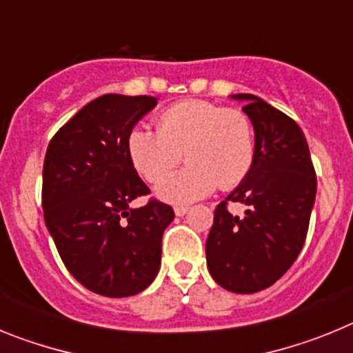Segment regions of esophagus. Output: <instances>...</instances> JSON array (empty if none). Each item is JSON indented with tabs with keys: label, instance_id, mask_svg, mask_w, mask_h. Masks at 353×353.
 Wrapping results in <instances>:
<instances>
[{
	"label": "esophagus",
	"instance_id": "1",
	"mask_svg": "<svg viewBox=\"0 0 353 353\" xmlns=\"http://www.w3.org/2000/svg\"><path fill=\"white\" fill-rule=\"evenodd\" d=\"M187 212H189V207H185V205H176L174 207V214L176 215H185Z\"/></svg>",
	"mask_w": 353,
	"mask_h": 353
}]
</instances>
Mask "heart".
Masks as SVG:
<instances>
[{"label":"heart","mask_w":353,"mask_h":353,"mask_svg":"<svg viewBox=\"0 0 353 353\" xmlns=\"http://www.w3.org/2000/svg\"><path fill=\"white\" fill-rule=\"evenodd\" d=\"M127 154L146 182L164 179L187 159L183 170L157 187L166 201L203 198L219 187L230 191L249 174L254 162V132L248 114L208 101H180L162 109L155 130L134 127L127 134Z\"/></svg>","instance_id":"obj_1"}]
</instances>
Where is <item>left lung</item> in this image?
I'll use <instances>...</instances> for the list:
<instances>
[{"mask_svg":"<svg viewBox=\"0 0 353 353\" xmlns=\"http://www.w3.org/2000/svg\"><path fill=\"white\" fill-rule=\"evenodd\" d=\"M244 113L254 125L249 174L214 210L207 265L217 285L235 293L269 288L297 260L310 228L316 173L304 132L290 117L249 93ZM248 205L245 218L227 210Z\"/></svg>","mask_w":353,"mask_h":353,"instance_id":"8db88e82","label":"left lung"}]
</instances>
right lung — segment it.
Listing matches in <instances>:
<instances>
[{
    "label": "right lung",
    "instance_id": "add662e5",
    "mask_svg": "<svg viewBox=\"0 0 353 353\" xmlns=\"http://www.w3.org/2000/svg\"><path fill=\"white\" fill-rule=\"evenodd\" d=\"M148 95L108 93L77 111L49 141L43 219L68 272L90 292L130 297L154 281L161 240L174 212L150 198L127 154V134L155 108Z\"/></svg>",
    "mask_w": 353,
    "mask_h": 353
}]
</instances>
